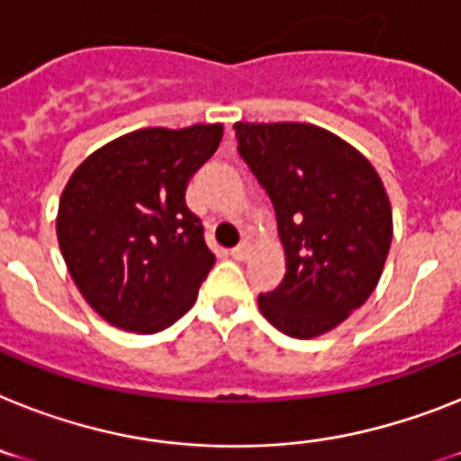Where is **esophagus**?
<instances>
[{"mask_svg": "<svg viewBox=\"0 0 461 461\" xmlns=\"http://www.w3.org/2000/svg\"><path fill=\"white\" fill-rule=\"evenodd\" d=\"M231 258H234V260H239V262L249 260V258H250V243L243 241L241 246H237V249L231 250Z\"/></svg>", "mask_w": 461, "mask_h": 461, "instance_id": "obj_1", "label": "esophagus"}]
</instances>
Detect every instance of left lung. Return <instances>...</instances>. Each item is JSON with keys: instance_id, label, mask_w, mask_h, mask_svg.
<instances>
[{"instance_id": "8db88e82", "label": "left lung", "mask_w": 461, "mask_h": 461, "mask_svg": "<svg viewBox=\"0 0 461 461\" xmlns=\"http://www.w3.org/2000/svg\"><path fill=\"white\" fill-rule=\"evenodd\" d=\"M239 154L276 212L285 276L258 297L288 338L338 328L375 290L393 237L392 203L368 158L339 135L300 122L234 123Z\"/></svg>"}]
</instances>
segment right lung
<instances>
[{
	"instance_id": "right-lung-1",
	"label": "right lung",
	"mask_w": 461,
	"mask_h": 461,
	"mask_svg": "<svg viewBox=\"0 0 461 461\" xmlns=\"http://www.w3.org/2000/svg\"><path fill=\"white\" fill-rule=\"evenodd\" d=\"M220 140L222 123L140 129L88 154L69 176L58 246L84 300L112 326L149 335L196 303L215 255L185 189Z\"/></svg>"
}]
</instances>
